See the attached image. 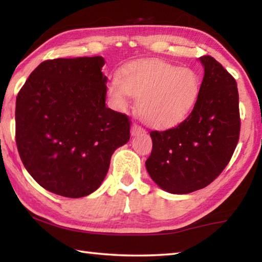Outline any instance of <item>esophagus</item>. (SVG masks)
<instances>
[{
    "label": "esophagus",
    "mask_w": 262,
    "mask_h": 262,
    "mask_svg": "<svg viewBox=\"0 0 262 262\" xmlns=\"http://www.w3.org/2000/svg\"><path fill=\"white\" fill-rule=\"evenodd\" d=\"M130 133H132L133 136H136V135L141 134V133H144V129H143V128H142L141 126H139V125H136V123H134V125L132 126Z\"/></svg>",
    "instance_id": "34e87169"
}]
</instances>
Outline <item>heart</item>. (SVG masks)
Masks as SVG:
<instances>
[{
  "mask_svg": "<svg viewBox=\"0 0 262 262\" xmlns=\"http://www.w3.org/2000/svg\"><path fill=\"white\" fill-rule=\"evenodd\" d=\"M201 90L195 70L164 61L130 63L121 77L111 79L110 94L119 107H126L128 97L137 99V113L154 127H170L187 117Z\"/></svg>",
  "mask_w": 262,
  "mask_h": 262,
  "instance_id": "b5f03b06",
  "label": "heart"
}]
</instances>
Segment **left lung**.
<instances>
[{
  "instance_id": "8db88e82",
  "label": "left lung",
  "mask_w": 262,
  "mask_h": 262,
  "mask_svg": "<svg viewBox=\"0 0 262 262\" xmlns=\"http://www.w3.org/2000/svg\"><path fill=\"white\" fill-rule=\"evenodd\" d=\"M193 111L178 126L150 132L152 150L148 173L162 189L188 194L205 188L231 159L241 133L239 96L231 75L210 55Z\"/></svg>"
}]
</instances>
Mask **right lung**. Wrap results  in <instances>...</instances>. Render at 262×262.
Returning <instances> with one entry per match:
<instances>
[{
    "label": "right lung",
    "mask_w": 262,
    "mask_h": 262,
    "mask_svg": "<svg viewBox=\"0 0 262 262\" xmlns=\"http://www.w3.org/2000/svg\"><path fill=\"white\" fill-rule=\"evenodd\" d=\"M101 56L41 62L16 99V143L37 183L66 198L103 183L114 150L129 141L126 114L106 107Z\"/></svg>",
    "instance_id": "1"
}]
</instances>
